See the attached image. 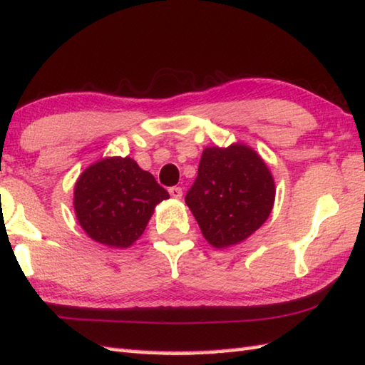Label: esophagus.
I'll return each mask as SVG.
<instances>
[{
	"label": "esophagus",
	"instance_id": "34e87169",
	"mask_svg": "<svg viewBox=\"0 0 365 365\" xmlns=\"http://www.w3.org/2000/svg\"><path fill=\"white\" fill-rule=\"evenodd\" d=\"M169 195H170L172 197H175V200H180L182 195H183V191H182L180 187H170V188H169Z\"/></svg>",
	"mask_w": 365,
	"mask_h": 365
}]
</instances>
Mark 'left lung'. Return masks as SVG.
<instances>
[{
	"label": "left lung",
	"instance_id": "left-lung-1",
	"mask_svg": "<svg viewBox=\"0 0 365 365\" xmlns=\"http://www.w3.org/2000/svg\"><path fill=\"white\" fill-rule=\"evenodd\" d=\"M274 195L273 175L257 151L233 143L202 151L185 202L210 246L223 249L247 240L267 222Z\"/></svg>",
	"mask_w": 365,
	"mask_h": 365
}]
</instances>
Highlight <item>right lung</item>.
I'll list each match as a JSON object with an SVG mask.
<instances>
[{
	"mask_svg": "<svg viewBox=\"0 0 365 365\" xmlns=\"http://www.w3.org/2000/svg\"><path fill=\"white\" fill-rule=\"evenodd\" d=\"M169 193L132 158H105L89 165L75 185V214L91 240L130 247L147 228L156 204Z\"/></svg>",
	"mask_w": 365,
	"mask_h": 365,
	"instance_id": "add662e5",
	"label": "right lung"
}]
</instances>
